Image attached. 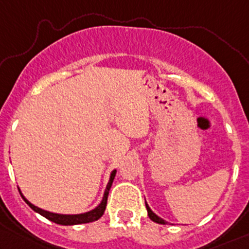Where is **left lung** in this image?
I'll return each mask as SVG.
<instances>
[{
  "mask_svg": "<svg viewBox=\"0 0 249 249\" xmlns=\"http://www.w3.org/2000/svg\"><path fill=\"white\" fill-rule=\"evenodd\" d=\"M145 207H146V210H147V215H149V217L151 218L152 221H154V222H156V223H160V225H166V221H164L163 220V218H160V216H157V215L155 214L154 212H152L151 209H150V207H149V204L146 203V201H145Z\"/></svg>",
  "mask_w": 249,
  "mask_h": 249,
  "instance_id": "obj_1",
  "label": "left lung"
}]
</instances>
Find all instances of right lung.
Listing matches in <instances>:
<instances>
[{"instance_id":"add662e5","label":"right lung","mask_w":249,"mask_h":249,"mask_svg":"<svg viewBox=\"0 0 249 249\" xmlns=\"http://www.w3.org/2000/svg\"><path fill=\"white\" fill-rule=\"evenodd\" d=\"M116 173L117 170H113L111 173V176H110V179H108V183L107 185H106V189H105V193H104V196H103V200L100 202V204L98 207H95L94 209L89 210V212L87 213H84V214H75V215H64V214H55V213H51V212H47V210H43L39 208V207L34 206V204H32L31 202L27 200L26 197L22 195V193H21V190L18 189L20 191L21 196H22V198L26 202L27 204H28L31 208L34 210V212L39 213L40 215H42L43 217L48 218L49 221H52V222L54 223H58V225H62V226H73V225H81V223H89V222H93V221H97L98 218H100L103 216L104 212H105V208H106V203H107V196H108V191L111 189V185H112V182H113L114 179V176H116Z\"/></svg>"}]
</instances>
